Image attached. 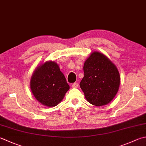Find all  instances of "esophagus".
I'll use <instances>...</instances> for the list:
<instances>
[{"mask_svg":"<svg viewBox=\"0 0 146 146\" xmlns=\"http://www.w3.org/2000/svg\"><path fill=\"white\" fill-rule=\"evenodd\" d=\"M71 87H72V88H77L78 87V83H76V82L74 83V84H72V86H71Z\"/></svg>","mask_w":146,"mask_h":146,"instance_id":"obj_1","label":"esophagus"}]
</instances>
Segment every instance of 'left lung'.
Instances as JSON below:
<instances>
[{"label": "left lung", "instance_id": "1", "mask_svg": "<svg viewBox=\"0 0 146 146\" xmlns=\"http://www.w3.org/2000/svg\"><path fill=\"white\" fill-rule=\"evenodd\" d=\"M84 71L80 87L87 101L96 106L110 103L118 92L120 84L116 65L104 54L94 51L85 61Z\"/></svg>", "mask_w": 146, "mask_h": 146}]
</instances>
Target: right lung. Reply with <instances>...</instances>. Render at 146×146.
Returning a JSON list of instances; mask_svg holds the SVG:
<instances>
[{
    "instance_id": "1",
    "label": "right lung",
    "mask_w": 146,
    "mask_h": 146,
    "mask_svg": "<svg viewBox=\"0 0 146 146\" xmlns=\"http://www.w3.org/2000/svg\"><path fill=\"white\" fill-rule=\"evenodd\" d=\"M30 88L40 103L54 107L63 99L70 86L59 65L54 61H47L38 66L33 71Z\"/></svg>"
}]
</instances>
